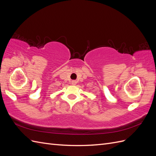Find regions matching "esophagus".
Wrapping results in <instances>:
<instances>
[{"mask_svg":"<svg viewBox=\"0 0 156 156\" xmlns=\"http://www.w3.org/2000/svg\"><path fill=\"white\" fill-rule=\"evenodd\" d=\"M72 84H73V85H75V84H77V81H72Z\"/></svg>","mask_w":156,"mask_h":156,"instance_id":"1","label":"esophagus"}]
</instances>
